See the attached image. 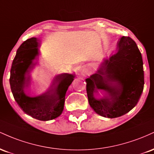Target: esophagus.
Segmentation results:
<instances>
[{
  "instance_id": "1",
  "label": "esophagus",
  "mask_w": 154,
  "mask_h": 154,
  "mask_svg": "<svg viewBox=\"0 0 154 154\" xmlns=\"http://www.w3.org/2000/svg\"><path fill=\"white\" fill-rule=\"evenodd\" d=\"M87 73H88V70L86 69L85 68L82 69V70L81 71V74H82V75H83V76L86 75H87Z\"/></svg>"
}]
</instances>
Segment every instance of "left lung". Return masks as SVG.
<instances>
[{"label":"left lung","mask_w":154,"mask_h":154,"mask_svg":"<svg viewBox=\"0 0 154 154\" xmlns=\"http://www.w3.org/2000/svg\"><path fill=\"white\" fill-rule=\"evenodd\" d=\"M117 52L105 59L85 79L88 102L99 115L119 117L133 109L143 91L144 72L140 52L130 37L122 36Z\"/></svg>","instance_id":"obj_1"}]
</instances>
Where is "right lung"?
Listing matches in <instances>:
<instances>
[{"instance_id": "right-lung-1", "label": "right lung", "mask_w": 154, "mask_h": 154, "mask_svg": "<svg viewBox=\"0 0 154 154\" xmlns=\"http://www.w3.org/2000/svg\"><path fill=\"white\" fill-rule=\"evenodd\" d=\"M38 40L31 38L25 40L17 51L11 69L10 85L14 98L26 114L41 121H48L59 116L63 110L65 95L75 75L62 73L54 77L52 85L45 92L31 95L26 91L38 56Z\"/></svg>"}]
</instances>
